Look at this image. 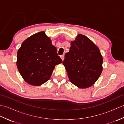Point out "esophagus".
Instances as JSON below:
<instances>
[{
    "instance_id": "obj_1",
    "label": "esophagus",
    "mask_w": 124,
    "mask_h": 124,
    "mask_svg": "<svg viewBox=\"0 0 124 124\" xmlns=\"http://www.w3.org/2000/svg\"><path fill=\"white\" fill-rule=\"evenodd\" d=\"M61 59H62V60L63 61V60L64 59V55H61Z\"/></svg>"
}]
</instances>
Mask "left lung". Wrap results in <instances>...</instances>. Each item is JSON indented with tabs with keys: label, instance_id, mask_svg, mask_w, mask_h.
<instances>
[{
	"label": "left lung",
	"instance_id": "obj_1",
	"mask_svg": "<svg viewBox=\"0 0 124 124\" xmlns=\"http://www.w3.org/2000/svg\"><path fill=\"white\" fill-rule=\"evenodd\" d=\"M63 62L71 83L80 88L90 87L101 75L103 57L93 41L79 34L71 41L69 52Z\"/></svg>",
	"mask_w": 124,
	"mask_h": 124
}]
</instances>
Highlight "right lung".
Returning <instances> with one entry per match:
<instances>
[{
  "label": "right lung",
  "mask_w": 124,
  "mask_h": 124,
  "mask_svg": "<svg viewBox=\"0 0 124 124\" xmlns=\"http://www.w3.org/2000/svg\"><path fill=\"white\" fill-rule=\"evenodd\" d=\"M56 52L45 31L26 39L18 50L16 61L18 71L25 81L36 86L48 81L55 65L62 63Z\"/></svg>",
  "instance_id": "add662e5"
}]
</instances>
